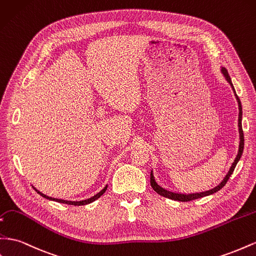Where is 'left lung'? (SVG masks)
Segmentation results:
<instances>
[{
  "mask_svg": "<svg viewBox=\"0 0 256 256\" xmlns=\"http://www.w3.org/2000/svg\"><path fill=\"white\" fill-rule=\"evenodd\" d=\"M220 73L223 74V76L225 78L226 82L230 85L232 92H234V96H236V100L238 102V108H239V115H238L239 146H238V153H237L236 157H234V160L228 172H227V174H226V176H224V178L216 186V188H213L208 190H204V192H190V194H181V192H171V190H168L164 188L162 185H160V184L157 183L156 178H155V176H154V171H153V169H152V171H150V186H152V188H153V190L157 192V194H160L162 197L169 198V199H172V200H176V202H190V200H194V199H198V198L212 195V194H214V192H218L226 184V182L228 181L230 176H232L234 168H236L238 162L240 160V157H241V155H242L244 146V131H242V124H241V122H242V106H241L240 99L238 98V96L236 94V90H234V85H232V78L230 76L228 72H227V70H226L225 68L220 66Z\"/></svg>",
  "mask_w": 256,
  "mask_h": 256,
  "instance_id": "8db88e82",
  "label": "left lung"
}]
</instances>
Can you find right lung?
<instances>
[{
  "instance_id": "1",
  "label": "right lung",
  "mask_w": 256,
  "mask_h": 256,
  "mask_svg": "<svg viewBox=\"0 0 256 256\" xmlns=\"http://www.w3.org/2000/svg\"><path fill=\"white\" fill-rule=\"evenodd\" d=\"M32 188L36 190V192H38V194H40V196L42 197H44V198H46V199H48V200H52V202H60V204H72V206H85V204H92V202H94V200H96L98 198H100L103 194H104L106 192V188H108V185H106V188H103L102 190H100L98 194H96L94 196H92V197H90V198H88V199H85V200H80V202H70V200H64V199H58V198H52V197H50V196H47V195H45V194H43L42 192H40L38 190H36V188H34V186L32 185Z\"/></svg>"
}]
</instances>
